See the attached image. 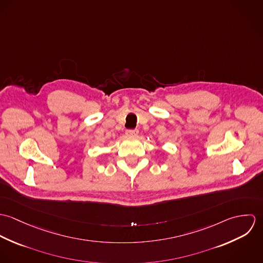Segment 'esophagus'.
<instances>
[{"label": "esophagus", "mask_w": 263, "mask_h": 263, "mask_svg": "<svg viewBox=\"0 0 263 263\" xmlns=\"http://www.w3.org/2000/svg\"><path fill=\"white\" fill-rule=\"evenodd\" d=\"M139 135V129H127L126 136L128 137H137Z\"/></svg>", "instance_id": "34e87169"}]
</instances>
